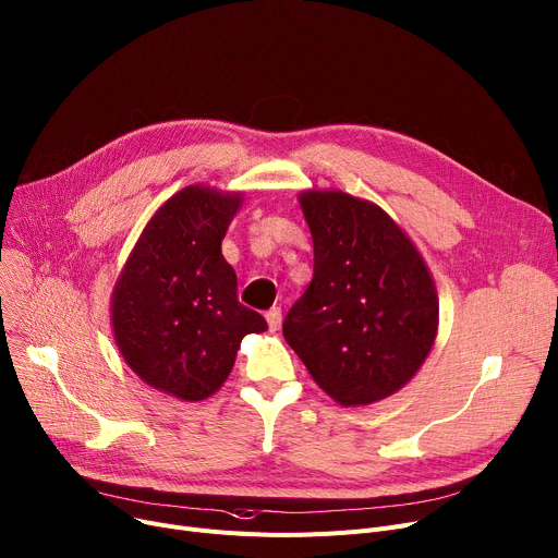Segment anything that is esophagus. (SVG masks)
Returning <instances> with one entry per match:
<instances>
[{"label":"esophagus","mask_w":558,"mask_h":558,"mask_svg":"<svg viewBox=\"0 0 558 558\" xmlns=\"http://www.w3.org/2000/svg\"><path fill=\"white\" fill-rule=\"evenodd\" d=\"M267 323H269V327H271L274 331L280 329V325H282V312H280V307H274V310L267 312Z\"/></svg>","instance_id":"esophagus-1"}]
</instances>
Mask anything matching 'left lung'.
Wrapping results in <instances>:
<instances>
[{"instance_id": "obj_1", "label": "left lung", "mask_w": 558, "mask_h": 558, "mask_svg": "<svg viewBox=\"0 0 558 558\" xmlns=\"http://www.w3.org/2000/svg\"><path fill=\"white\" fill-rule=\"evenodd\" d=\"M299 202L314 278L284 316V341L333 401H381L415 377L435 343L433 276L377 204L341 191H305Z\"/></svg>"}]
</instances>
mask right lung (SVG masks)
I'll return each instance as SVG.
<instances>
[{
  "instance_id": "add662e5",
  "label": "right lung",
  "mask_w": 558,
  "mask_h": 558,
  "mask_svg": "<svg viewBox=\"0 0 558 558\" xmlns=\"http://www.w3.org/2000/svg\"><path fill=\"white\" fill-rule=\"evenodd\" d=\"M242 193L185 185L147 221L111 293V327L125 363L147 384L202 401L231 375L246 333L267 320L238 301L221 255Z\"/></svg>"
}]
</instances>
